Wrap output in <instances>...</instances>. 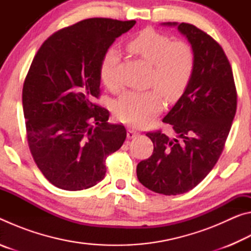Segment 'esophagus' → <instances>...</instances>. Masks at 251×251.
<instances>
[{"mask_svg":"<svg viewBox=\"0 0 251 251\" xmlns=\"http://www.w3.org/2000/svg\"><path fill=\"white\" fill-rule=\"evenodd\" d=\"M138 134H139L138 131H136L134 129H130L129 128L128 130H127V137H128V138H135Z\"/></svg>","mask_w":251,"mask_h":251,"instance_id":"34e87169","label":"esophagus"}]
</instances>
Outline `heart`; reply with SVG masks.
<instances>
[{
	"label": "heart",
	"mask_w": 251,
	"mask_h": 251,
	"mask_svg": "<svg viewBox=\"0 0 251 251\" xmlns=\"http://www.w3.org/2000/svg\"><path fill=\"white\" fill-rule=\"evenodd\" d=\"M127 50L151 65L150 84L158 88L147 91H128L116 100L114 110L118 120L133 126H145L163 108V95L168 100L179 96L192 78L195 55L185 42H174L172 37L146 28L127 42ZM121 53L115 46L105 50L100 61V78L105 86L116 88V69Z\"/></svg>",
	"instance_id": "obj_1"
}]
</instances>
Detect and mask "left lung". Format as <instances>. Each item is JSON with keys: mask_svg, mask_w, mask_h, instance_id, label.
I'll use <instances>...</instances> for the list:
<instances>
[{"mask_svg": "<svg viewBox=\"0 0 251 251\" xmlns=\"http://www.w3.org/2000/svg\"><path fill=\"white\" fill-rule=\"evenodd\" d=\"M164 25L177 26L187 37L195 67L184 94L163 120L176 137L147 133L154 151L136 172L146 188L171 196L196 187L218 161L236 114L237 91L230 63L210 35L188 23Z\"/></svg>", "mask_w": 251, "mask_h": 251, "instance_id": "left-lung-1", "label": "left lung"}]
</instances>
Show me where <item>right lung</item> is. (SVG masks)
Returning <instances> with one entry per match:
<instances>
[{"mask_svg":"<svg viewBox=\"0 0 251 251\" xmlns=\"http://www.w3.org/2000/svg\"><path fill=\"white\" fill-rule=\"evenodd\" d=\"M136 21L83 20L52 34L33 58L22 93L29 151L57 188L82 190L106 173L107 156L126 138L123 125L107 123L100 95V61Z\"/></svg>","mask_w":251,"mask_h":251,"instance_id":"obj_1","label":"right lung"}]
</instances>
